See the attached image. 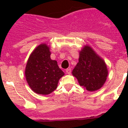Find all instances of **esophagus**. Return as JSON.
I'll return each instance as SVG.
<instances>
[{
	"mask_svg": "<svg viewBox=\"0 0 128 128\" xmlns=\"http://www.w3.org/2000/svg\"><path fill=\"white\" fill-rule=\"evenodd\" d=\"M66 73L67 74H71V68H68L67 69H66Z\"/></svg>",
	"mask_w": 128,
	"mask_h": 128,
	"instance_id": "esophagus-1",
	"label": "esophagus"
}]
</instances>
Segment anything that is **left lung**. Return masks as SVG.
<instances>
[{
	"label": "left lung",
	"mask_w": 128,
	"mask_h": 128,
	"mask_svg": "<svg viewBox=\"0 0 128 128\" xmlns=\"http://www.w3.org/2000/svg\"><path fill=\"white\" fill-rule=\"evenodd\" d=\"M79 62L72 71L81 86L88 91H96L104 84L108 76L104 62L88 46L80 52Z\"/></svg>",
	"instance_id": "obj_1"
}]
</instances>
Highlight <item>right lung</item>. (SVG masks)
I'll return each mask as SVG.
<instances>
[{
    "instance_id": "add662e5",
    "label": "right lung",
    "mask_w": 128,
    "mask_h": 128,
    "mask_svg": "<svg viewBox=\"0 0 128 128\" xmlns=\"http://www.w3.org/2000/svg\"><path fill=\"white\" fill-rule=\"evenodd\" d=\"M50 52L46 44L34 49L26 65V80L30 88L38 94L48 95L56 89L59 80L64 72L57 62L52 60Z\"/></svg>"
}]
</instances>
